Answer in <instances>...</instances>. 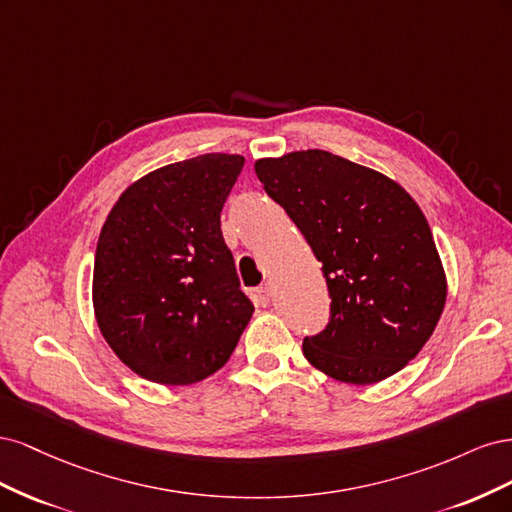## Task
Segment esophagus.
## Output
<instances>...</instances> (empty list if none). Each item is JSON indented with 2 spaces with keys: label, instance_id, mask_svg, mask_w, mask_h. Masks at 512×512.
Wrapping results in <instances>:
<instances>
[{
  "label": "esophagus",
  "instance_id": "34e87169",
  "mask_svg": "<svg viewBox=\"0 0 512 512\" xmlns=\"http://www.w3.org/2000/svg\"><path fill=\"white\" fill-rule=\"evenodd\" d=\"M271 299H273V286L271 284H265V286H260L258 290H256V301H258V305H269L271 303Z\"/></svg>",
  "mask_w": 512,
  "mask_h": 512
}]
</instances>
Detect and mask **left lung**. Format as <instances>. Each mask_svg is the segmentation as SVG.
Masks as SVG:
<instances>
[{
    "mask_svg": "<svg viewBox=\"0 0 512 512\" xmlns=\"http://www.w3.org/2000/svg\"><path fill=\"white\" fill-rule=\"evenodd\" d=\"M322 262L331 318L305 359L350 384L397 374L442 316L446 277L431 228L393 179L322 149L254 164Z\"/></svg>",
    "mask_w": 512,
    "mask_h": 512,
    "instance_id": "8db88e82",
    "label": "left lung"
}]
</instances>
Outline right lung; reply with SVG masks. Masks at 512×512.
<instances>
[{
    "label": "right lung",
    "mask_w": 512,
    "mask_h": 512,
    "mask_svg": "<svg viewBox=\"0 0 512 512\" xmlns=\"http://www.w3.org/2000/svg\"><path fill=\"white\" fill-rule=\"evenodd\" d=\"M243 162L205 153L162 166L108 213L94 262L96 320L141 378L205 380L230 359L254 314L220 228Z\"/></svg>",
    "instance_id": "right-lung-1"
}]
</instances>
